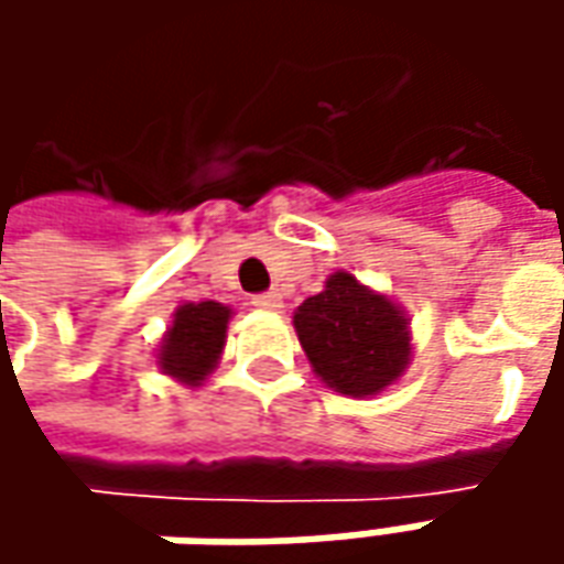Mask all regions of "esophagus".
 Instances as JSON below:
<instances>
[{
	"label": "esophagus",
	"instance_id": "esophagus-1",
	"mask_svg": "<svg viewBox=\"0 0 564 564\" xmlns=\"http://www.w3.org/2000/svg\"><path fill=\"white\" fill-rule=\"evenodd\" d=\"M250 307H257V311H279V307H282V297L275 292L253 294V297H250Z\"/></svg>",
	"mask_w": 564,
	"mask_h": 564
}]
</instances>
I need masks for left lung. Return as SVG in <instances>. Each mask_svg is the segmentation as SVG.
<instances>
[{
	"instance_id": "1",
	"label": "left lung",
	"mask_w": 564,
	"mask_h": 564,
	"mask_svg": "<svg viewBox=\"0 0 564 564\" xmlns=\"http://www.w3.org/2000/svg\"><path fill=\"white\" fill-rule=\"evenodd\" d=\"M292 323L316 377L341 395H379L411 364L408 314L348 270L333 272Z\"/></svg>"
}]
</instances>
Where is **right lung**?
Segmentation results:
<instances>
[{"label": "right lung", "mask_w": 564, "mask_h": 564, "mask_svg": "<svg viewBox=\"0 0 564 564\" xmlns=\"http://www.w3.org/2000/svg\"><path fill=\"white\" fill-rule=\"evenodd\" d=\"M231 307L219 301H185L172 314V326L165 329L156 348V364L165 377L178 379L182 386H204L216 370L226 348Z\"/></svg>", "instance_id": "add662e5"}]
</instances>
